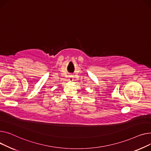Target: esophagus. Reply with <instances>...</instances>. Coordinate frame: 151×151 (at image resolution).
I'll return each mask as SVG.
<instances>
[{"label": "esophagus", "instance_id": "obj_1", "mask_svg": "<svg viewBox=\"0 0 151 151\" xmlns=\"http://www.w3.org/2000/svg\"><path fill=\"white\" fill-rule=\"evenodd\" d=\"M73 75H70V76H69V80H70V81H73Z\"/></svg>", "mask_w": 151, "mask_h": 151}]
</instances>
